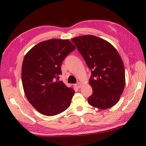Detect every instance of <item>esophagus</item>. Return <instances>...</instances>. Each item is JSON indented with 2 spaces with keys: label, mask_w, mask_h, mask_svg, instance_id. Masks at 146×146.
Instances as JSON below:
<instances>
[{
  "label": "esophagus",
  "mask_w": 146,
  "mask_h": 146,
  "mask_svg": "<svg viewBox=\"0 0 146 146\" xmlns=\"http://www.w3.org/2000/svg\"><path fill=\"white\" fill-rule=\"evenodd\" d=\"M81 86H82V84L80 82H78L76 84H75V86L77 88H80V87H81Z\"/></svg>",
  "instance_id": "34e87169"
}]
</instances>
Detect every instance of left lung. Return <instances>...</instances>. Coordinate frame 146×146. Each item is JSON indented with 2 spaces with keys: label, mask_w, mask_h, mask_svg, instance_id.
Here are the masks:
<instances>
[{
  "label": "left lung",
  "mask_w": 146,
  "mask_h": 146,
  "mask_svg": "<svg viewBox=\"0 0 146 146\" xmlns=\"http://www.w3.org/2000/svg\"><path fill=\"white\" fill-rule=\"evenodd\" d=\"M84 59L91 76L89 83L93 89L88 104L100 109L114 106L125 87V70L122 58L116 49L105 40L92 35L71 39Z\"/></svg>",
  "instance_id": "1"
}]
</instances>
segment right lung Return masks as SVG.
Listing matches in <instances>:
<instances>
[{
	"mask_svg": "<svg viewBox=\"0 0 146 146\" xmlns=\"http://www.w3.org/2000/svg\"><path fill=\"white\" fill-rule=\"evenodd\" d=\"M75 48L68 39H52L38 43L24 58V93L29 103L44 115H55L70 107L75 91L59 81V76L62 63Z\"/></svg>",
	"mask_w": 146,
	"mask_h": 146,
	"instance_id": "obj_1",
	"label": "right lung"
}]
</instances>
